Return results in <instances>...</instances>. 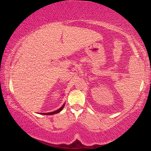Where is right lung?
Wrapping results in <instances>:
<instances>
[{
    "mask_svg": "<svg viewBox=\"0 0 151 151\" xmlns=\"http://www.w3.org/2000/svg\"><path fill=\"white\" fill-rule=\"evenodd\" d=\"M64 106H65V104H63V105L62 106V107H60V108L59 109L57 110V111H55L54 112H48V113H41V114H48V115H50V114H56V113H58V112H60L61 111H62V109L64 108Z\"/></svg>",
    "mask_w": 151,
    "mask_h": 151,
    "instance_id": "1",
    "label": "right lung"
}]
</instances>
